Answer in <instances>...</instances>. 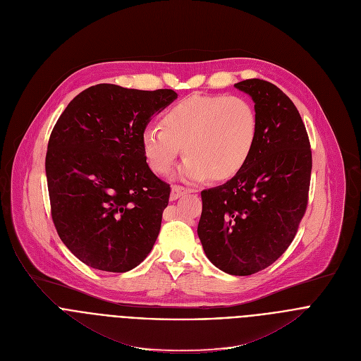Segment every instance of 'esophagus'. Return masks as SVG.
I'll use <instances>...</instances> for the list:
<instances>
[{
    "label": "esophagus",
    "instance_id": "obj_1",
    "mask_svg": "<svg viewBox=\"0 0 361 361\" xmlns=\"http://www.w3.org/2000/svg\"><path fill=\"white\" fill-rule=\"evenodd\" d=\"M187 193H190L188 188H185L183 185H173V188H171V200H177V199H180L181 196H184Z\"/></svg>",
    "mask_w": 361,
    "mask_h": 361
}]
</instances>
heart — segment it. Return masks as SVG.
Instances as JSON below:
<instances>
[{
    "label": "heart",
    "instance_id": "1",
    "mask_svg": "<svg viewBox=\"0 0 361 361\" xmlns=\"http://www.w3.org/2000/svg\"><path fill=\"white\" fill-rule=\"evenodd\" d=\"M258 137L254 106L239 95H191L161 117V128L147 126L140 147L149 166L166 174L181 154V174L200 181L236 176L250 161Z\"/></svg>",
    "mask_w": 361,
    "mask_h": 361
}]
</instances>
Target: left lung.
<instances>
[{
	"mask_svg": "<svg viewBox=\"0 0 361 361\" xmlns=\"http://www.w3.org/2000/svg\"><path fill=\"white\" fill-rule=\"evenodd\" d=\"M235 87L254 102L257 143L241 171L202 191L197 235L213 266L250 276L292 244L307 204L312 152L302 117L280 88L257 78Z\"/></svg>",
	"mask_w": 361,
	"mask_h": 361,
	"instance_id": "8db88e82",
	"label": "left lung"
}]
</instances>
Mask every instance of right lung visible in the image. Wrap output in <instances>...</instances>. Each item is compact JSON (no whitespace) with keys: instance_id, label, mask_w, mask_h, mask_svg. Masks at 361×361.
<instances>
[{"instance_id":"obj_1","label":"right lung","mask_w":361,"mask_h":361,"mask_svg":"<svg viewBox=\"0 0 361 361\" xmlns=\"http://www.w3.org/2000/svg\"><path fill=\"white\" fill-rule=\"evenodd\" d=\"M177 97L173 90L97 84L58 118L46 154L52 219L87 266L125 273L151 252L170 185L151 171L140 133Z\"/></svg>"}]
</instances>
